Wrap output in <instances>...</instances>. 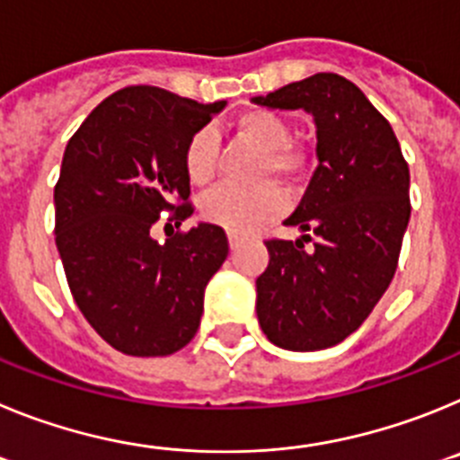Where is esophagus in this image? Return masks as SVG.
Segmentation results:
<instances>
[{"label": "esophagus", "instance_id": "esophagus-1", "mask_svg": "<svg viewBox=\"0 0 460 460\" xmlns=\"http://www.w3.org/2000/svg\"><path fill=\"white\" fill-rule=\"evenodd\" d=\"M227 242H230V251H234L239 246V242H242V239H239V234L230 233V234H227Z\"/></svg>", "mask_w": 460, "mask_h": 460}]
</instances>
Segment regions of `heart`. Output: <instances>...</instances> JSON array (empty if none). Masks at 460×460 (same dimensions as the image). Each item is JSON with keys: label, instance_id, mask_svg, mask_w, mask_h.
<instances>
[{"label": "heart", "instance_id": "obj_1", "mask_svg": "<svg viewBox=\"0 0 460 460\" xmlns=\"http://www.w3.org/2000/svg\"><path fill=\"white\" fill-rule=\"evenodd\" d=\"M234 133L260 152V161L253 172L255 181L274 180L280 184H290L302 172L304 156L290 145V124L274 110H243L234 119ZM217 136L209 128L195 133L184 149V170L190 184H209L217 174ZM280 207L283 198L270 184H260L253 189L221 186L205 195L200 202L202 217L230 233H249L253 227L271 221Z\"/></svg>", "mask_w": 460, "mask_h": 460}]
</instances>
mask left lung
<instances>
[{"mask_svg":"<svg viewBox=\"0 0 460 460\" xmlns=\"http://www.w3.org/2000/svg\"><path fill=\"white\" fill-rule=\"evenodd\" d=\"M251 101L315 121L318 168L286 218L304 234L265 242L255 311L279 348L324 350L357 332L392 283L410 221L408 164L389 121L343 75L315 73Z\"/></svg>","mask_w":460,"mask_h":460,"instance_id":"left-lung-1","label":"left lung"}]
</instances>
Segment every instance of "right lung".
I'll list each match as a JSON object with an SVG mask.
<instances>
[{
    "label": "right lung",
    "instance_id": "right-lung-1",
    "mask_svg": "<svg viewBox=\"0 0 460 460\" xmlns=\"http://www.w3.org/2000/svg\"><path fill=\"white\" fill-rule=\"evenodd\" d=\"M226 108L161 87H126L101 101L68 140L55 186V242L71 295L115 350L165 357L200 327L209 279L227 258L223 227L198 223L164 243L193 214L184 149Z\"/></svg>",
    "mask_w": 460,
    "mask_h": 460
}]
</instances>
